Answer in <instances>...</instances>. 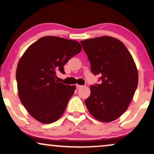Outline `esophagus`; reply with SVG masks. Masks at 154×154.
<instances>
[{
	"mask_svg": "<svg viewBox=\"0 0 154 154\" xmlns=\"http://www.w3.org/2000/svg\"><path fill=\"white\" fill-rule=\"evenodd\" d=\"M83 87V85H76V88L77 89H81Z\"/></svg>",
	"mask_w": 154,
	"mask_h": 154,
	"instance_id": "1",
	"label": "esophagus"
}]
</instances>
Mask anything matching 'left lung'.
Wrapping results in <instances>:
<instances>
[{
	"label": "left lung",
	"instance_id": "obj_1",
	"mask_svg": "<svg viewBox=\"0 0 154 154\" xmlns=\"http://www.w3.org/2000/svg\"><path fill=\"white\" fill-rule=\"evenodd\" d=\"M94 75L102 83L90 86L85 100L94 119L111 122L127 110L138 84V73L133 58L121 41L102 36L81 41Z\"/></svg>",
	"mask_w": 154,
	"mask_h": 154
}]
</instances>
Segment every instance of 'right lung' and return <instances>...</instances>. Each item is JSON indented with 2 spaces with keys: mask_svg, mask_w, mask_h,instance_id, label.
<instances>
[{
  "mask_svg": "<svg viewBox=\"0 0 154 154\" xmlns=\"http://www.w3.org/2000/svg\"><path fill=\"white\" fill-rule=\"evenodd\" d=\"M79 42L57 36H45L27 48L16 71L21 102L33 118L48 124L64 113L75 85L56 81V71L81 51Z\"/></svg>",
  "mask_w": 154,
  "mask_h": 154,
  "instance_id": "obj_1",
  "label": "right lung"
}]
</instances>
